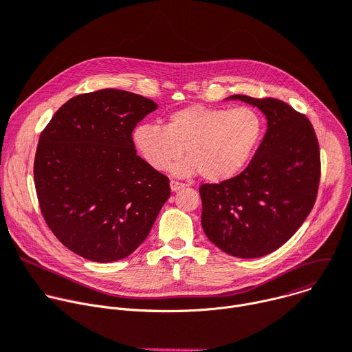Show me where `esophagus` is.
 Instances as JSON below:
<instances>
[{
	"mask_svg": "<svg viewBox=\"0 0 352 352\" xmlns=\"http://www.w3.org/2000/svg\"><path fill=\"white\" fill-rule=\"evenodd\" d=\"M170 186H171V190H173V192H177V190H179L181 188H184V186H185V184L178 182V181H175V179H171Z\"/></svg>",
	"mask_w": 352,
	"mask_h": 352,
	"instance_id": "1",
	"label": "esophagus"
}]
</instances>
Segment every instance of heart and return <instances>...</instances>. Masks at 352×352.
I'll return each instance as SVG.
<instances>
[{"instance_id": "b5f03b06", "label": "heart", "mask_w": 352, "mask_h": 352, "mask_svg": "<svg viewBox=\"0 0 352 352\" xmlns=\"http://www.w3.org/2000/svg\"><path fill=\"white\" fill-rule=\"evenodd\" d=\"M264 136V119L250 107L233 109L189 105L173 112L164 127L139 124L133 143L144 162L163 171L181 155L171 171L179 177L199 174L210 182L236 177L254 157Z\"/></svg>"}]
</instances>
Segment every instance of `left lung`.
<instances>
[{
    "mask_svg": "<svg viewBox=\"0 0 352 352\" xmlns=\"http://www.w3.org/2000/svg\"><path fill=\"white\" fill-rule=\"evenodd\" d=\"M257 107L267 132L247 168L220 184H204L202 228L221 251L258 258L289 240L309 216L320 181V151L309 119L275 98L232 95Z\"/></svg>",
    "mask_w": 352,
    "mask_h": 352,
    "instance_id": "8db88e82",
    "label": "left lung"
}]
</instances>
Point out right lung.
I'll return each mask as SVG.
<instances>
[{
    "label": "right lung",
    "mask_w": 352,
    "mask_h": 352,
    "mask_svg": "<svg viewBox=\"0 0 352 352\" xmlns=\"http://www.w3.org/2000/svg\"><path fill=\"white\" fill-rule=\"evenodd\" d=\"M157 104L122 89L69 100L39 138L34 177L53 234L95 263L131 255L170 198L168 178L136 154L132 132Z\"/></svg>",
    "instance_id": "obj_1"
}]
</instances>
